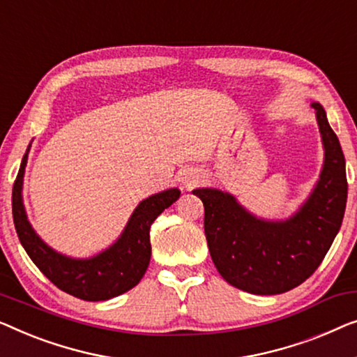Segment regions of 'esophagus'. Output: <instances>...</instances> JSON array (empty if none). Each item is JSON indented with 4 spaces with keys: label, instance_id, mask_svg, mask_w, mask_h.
Returning <instances> with one entry per match:
<instances>
[{
    "label": "esophagus",
    "instance_id": "34e87169",
    "mask_svg": "<svg viewBox=\"0 0 357 357\" xmlns=\"http://www.w3.org/2000/svg\"><path fill=\"white\" fill-rule=\"evenodd\" d=\"M200 178H202V176H200V173L190 172V173L185 174L184 179H183L184 181V185H185V188H192V185H195V184L199 183Z\"/></svg>",
    "mask_w": 357,
    "mask_h": 357
}]
</instances>
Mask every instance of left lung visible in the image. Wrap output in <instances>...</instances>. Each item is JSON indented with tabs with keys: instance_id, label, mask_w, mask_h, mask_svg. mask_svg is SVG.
<instances>
[{
	"instance_id": "1",
	"label": "left lung",
	"mask_w": 357,
	"mask_h": 357,
	"mask_svg": "<svg viewBox=\"0 0 357 357\" xmlns=\"http://www.w3.org/2000/svg\"><path fill=\"white\" fill-rule=\"evenodd\" d=\"M315 109L324 145V167L312 192L286 220L255 217L233 194L194 189L204 202V229L218 273L250 294H281L312 275L338 234L348 183L340 140L319 102Z\"/></svg>"
}]
</instances>
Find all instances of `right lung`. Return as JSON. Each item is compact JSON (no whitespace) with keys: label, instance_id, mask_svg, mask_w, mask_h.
Wrapping results in <instances>:
<instances>
[{"label":"right lung","instance_id":"add662e5","mask_svg":"<svg viewBox=\"0 0 357 357\" xmlns=\"http://www.w3.org/2000/svg\"><path fill=\"white\" fill-rule=\"evenodd\" d=\"M29 150L30 145L13 188V218L19 241L32 262L59 289L84 301H107L132 289L150 264V227L165 208L176 202L181 190L172 188L144 199L119 238L102 252L87 259L69 257L50 248L27 218L22 184Z\"/></svg>","mask_w":357,"mask_h":357}]
</instances>
